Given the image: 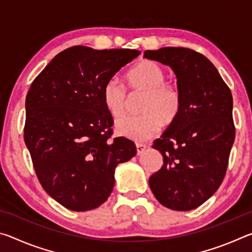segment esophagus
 <instances>
[{
  "instance_id": "34e87169",
  "label": "esophagus",
  "mask_w": 252,
  "mask_h": 252,
  "mask_svg": "<svg viewBox=\"0 0 252 252\" xmlns=\"http://www.w3.org/2000/svg\"><path fill=\"white\" fill-rule=\"evenodd\" d=\"M135 147H136V155H138V156L142 155L144 150H146V149L148 148L146 144H142V143H136Z\"/></svg>"
}]
</instances>
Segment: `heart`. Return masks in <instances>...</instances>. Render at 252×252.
Here are the masks:
<instances>
[{
    "mask_svg": "<svg viewBox=\"0 0 252 252\" xmlns=\"http://www.w3.org/2000/svg\"><path fill=\"white\" fill-rule=\"evenodd\" d=\"M167 73L158 63L143 60L127 72L126 82L131 93H146L141 117H126L116 122V132L133 141L151 139L162 125L170 126L177 120L182 100L177 87L167 83ZM102 101L114 119L122 117L127 104L126 89L116 79H110L102 89Z\"/></svg>",
    "mask_w": 252,
    "mask_h": 252,
    "instance_id": "heart-1",
    "label": "heart"
}]
</instances>
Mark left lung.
<instances>
[{
	"label": "left lung",
	"mask_w": 252,
	"mask_h": 252,
	"mask_svg": "<svg viewBox=\"0 0 252 252\" xmlns=\"http://www.w3.org/2000/svg\"><path fill=\"white\" fill-rule=\"evenodd\" d=\"M143 58L168 65L177 76L182 105L177 120L152 148L163 165L149 179L162 206L189 211L218 190L234 141L232 94L204 55L186 48L144 51Z\"/></svg>",
	"instance_id": "obj_1"
}]
</instances>
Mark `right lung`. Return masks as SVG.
<instances>
[{"label":"right lung","instance_id":"1","mask_svg":"<svg viewBox=\"0 0 252 252\" xmlns=\"http://www.w3.org/2000/svg\"><path fill=\"white\" fill-rule=\"evenodd\" d=\"M140 53L72 46L55 55L28 92L24 141L34 170L46 193L72 211L105 202L117 165L135 156L130 140H109L113 120L102 89Z\"/></svg>","mask_w":252,"mask_h":252}]
</instances>
